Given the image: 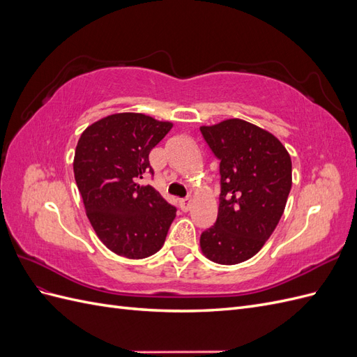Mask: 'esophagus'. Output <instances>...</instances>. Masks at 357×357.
<instances>
[{"mask_svg":"<svg viewBox=\"0 0 357 357\" xmlns=\"http://www.w3.org/2000/svg\"><path fill=\"white\" fill-rule=\"evenodd\" d=\"M192 207V198H183L180 199V208L183 211H189Z\"/></svg>","mask_w":357,"mask_h":357,"instance_id":"obj_1","label":"esophagus"}]
</instances>
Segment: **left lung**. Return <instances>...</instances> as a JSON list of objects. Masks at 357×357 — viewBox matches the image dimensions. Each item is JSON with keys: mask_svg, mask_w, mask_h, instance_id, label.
<instances>
[{"mask_svg": "<svg viewBox=\"0 0 357 357\" xmlns=\"http://www.w3.org/2000/svg\"><path fill=\"white\" fill-rule=\"evenodd\" d=\"M199 129L220 160L219 213L201 234V250L215 264H241L282 219L291 188L290 155L273 134L241 119Z\"/></svg>", "mask_w": 357, "mask_h": 357, "instance_id": "8db88e82", "label": "left lung"}]
</instances>
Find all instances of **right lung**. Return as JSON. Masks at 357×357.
Segmentation results:
<instances>
[{
  "label": "right lung",
  "mask_w": 357,
  "mask_h": 357,
  "mask_svg": "<svg viewBox=\"0 0 357 357\" xmlns=\"http://www.w3.org/2000/svg\"><path fill=\"white\" fill-rule=\"evenodd\" d=\"M172 123L142 113L107 116L84 129L75 147L74 177L100 240L119 256L144 259L164 245L176 207L150 185L149 153Z\"/></svg>",
  "instance_id": "add662e5"
}]
</instances>
